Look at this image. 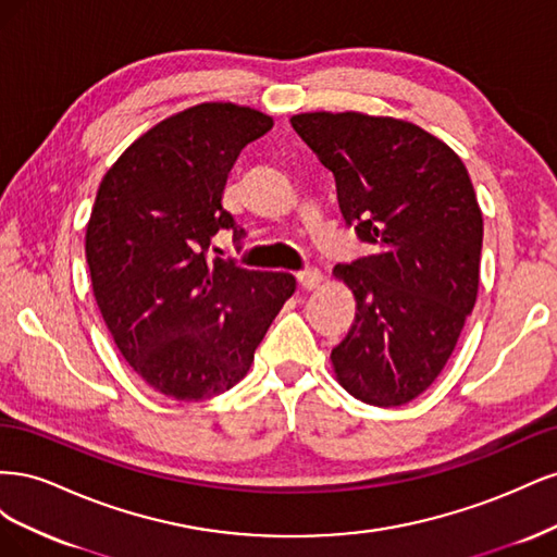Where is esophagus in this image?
<instances>
[{
  "mask_svg": "<svg viewBox=\"0 0 557 557\" xmlns=\"http://www.w3.org/2000/svg\"><path fill=\"white\" fill-rule=\"evenodd\" d=\"M320 281H323V276H320L318 269H305V272L297 274V283L301 285L305 290H315Z\"/></svg>",
  "mask_w": 557,
  "mask_h": 557,
  "instance_id": "esophagus-1",
  "label": "esophagus"
}]
</instances>
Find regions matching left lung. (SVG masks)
<instances>
[{"mask_svg":"<svg viewBox=\"0 0 557 557\" xmlns=\"http://www.w3.org/2000/svg\"><path fill=\"white\" fill-rule=\"evenodd\" d=\"M290 123L334 174L346 225L374 252L336 264L356 320L334 374L374 407H401L442 374L476 305L483 215L462 160L413 123L299 113Z\"/></svg>","mask_w":557,"mask_h":557,"instance_id":"8db88e82","label":"left lung"}]
</instances>
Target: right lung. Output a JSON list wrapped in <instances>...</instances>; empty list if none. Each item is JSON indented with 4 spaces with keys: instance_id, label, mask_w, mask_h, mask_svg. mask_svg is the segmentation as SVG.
<instances>
[{
    "instance_id": "1",
    "label": "right lung",
    "mask_w": 557,
    "mask_h": 557,
    "mask_svg": "<svg viewBox=\"0 0 557 557\" xmlns=\"http://www.w3.org/2000/svg\"><path fill=\"white\" fill-rule=\"evenodd\" d=\"M272 127L256 109L197 104L141 134L99 183L86 232L92 293L117 350L164 397L201 401L237 385L295 293L293 274L207 258L218 232L244 239L223 190Z\"/></svg>"
}]
</instances>
